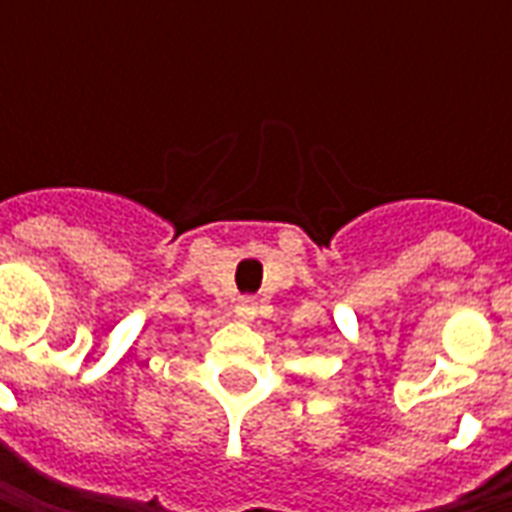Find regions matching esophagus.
Returning a JSON list of instances; mask_svg holds the SVG:
<instances>
[{
	"label": "esophagus",
	"instance_id": "esophagus-1",
	"mask_svg": "<svg viewBox=\"0 0 512 512\" xmlns=\"http://www.w3.org/2000/svg\"><path fill=\"white\" fill-rule=\"evenodd\" d=\"M239 316H242V319H253V316H256V302H253V299H242Z\"/></svg>",
	"mask_w": 512,
	"mask_h": 512
}]
</instances>
